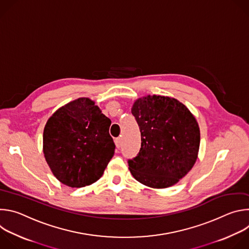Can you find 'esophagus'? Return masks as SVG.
Here are the masks:
<instances>
[{
    "mask_svg": "<svg viewBox=\"0 0 249 249\" xmlns=\"http://www.w3.org/2000/svg\"><path fill=\"white\" fill-rule=\"evenodd\" d=\"M114 142H115V145H116V148H117V149H119V148L121 147V138H120V137L116 138V139L114 140Z\"/></svg>",
    "mask_w": 249,
    "mask_h": 249,
    "instance_id": "34e87169",
    "label": "esophagus"
}]
</instances>
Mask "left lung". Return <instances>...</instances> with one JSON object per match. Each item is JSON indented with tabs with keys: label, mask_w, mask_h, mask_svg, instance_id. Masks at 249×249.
<instances>
[{
	"label": "left lung",
	"mask_w": 249,
	"mask_h": 249,
	"mask_svg": "<svg viewBox=\"0 0 249 249\" xmlns=\"http://www.w3.org/2000/svg\"><path fill=\"white\" fill-rule=\"evenodd\" d=\"M141 132V149L129 160V169L140 183L166 188L178 182L196 162L200 129L194 115L175 98L147 95L132 107Z\"/></svg>",
	"instance_id": "obj_1"
}]
</instances>
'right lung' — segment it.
Wrapping results in <instances>:
<instances>
[{"mask_svg":"<svg viewBox=\"0 0 249 249\" xmlns=\"http://www.w3.org/2000/svg\"><path fill=\"white\" fill-rule=\"evenodd\" d=\"M110 124L88 97L71 101L52 114L44 127L43 153L60 182L80 188L100 178L115 150Z\"/></svg>","mask_w":249,"mask_h":249,"instance_id":"obj_1","label":"right lung"}]
</instances>
